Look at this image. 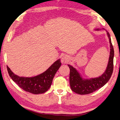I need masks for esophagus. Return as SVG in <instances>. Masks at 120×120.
I'll return each mask as SVG.
<instances>
[{"mask_svg": "<svg viewBox=\"0 0 120 120\" xmlns=\"http://www.w3.org/2000/svg\"><path fill=\"white\" fill-rule=\"evenodd\" d=\"M67 60H68V58L65 57H63L62 58V59H61V62L62 63H65V62H66Z\"/></svg>", "mask_w": 120, "mask_h": 120, "instance_id": "34e87169", "label": "esophagus"}]
</instances>
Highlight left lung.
Here are the masks:
<instances>
[{
	"label": "left lung",
	"instance_id": "obj_1",
	"mask_svg": "<svg viewBox=\"0 0 120 120\" xmlns=\"http://www.w3.org/2000/svg\"><path fill=\"white\" fill-rule=\"evenodd\" d=\"M96 30H99L100 29H98ZM107 34L110 43V56L106 69L101 76L90 79H83L76 68L70 65H68L70 69L69 83L71 90L75 93L80 94L92 93L103 87L110 79L113 69L114 50L109 33L107 32Z\"/></svg>",
	"mask_w": 120,
	"mask_h": 120
}]
</instances>
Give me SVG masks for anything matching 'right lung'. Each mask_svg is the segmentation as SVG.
Segmentation results:
<instances>
[{
    "mask_svg": "<svg viewBox=\"0 0 120 120\" xmlns=\"http://www.w3.org/2000/svg\"><path fill=\"white\" fill-rule=\"evenodd\" d=\"M61 65L60 59L58 60L44 73L33 77H19L14 74L8 66L7 69L11 78L22 90L33 94H40L49 88Z\"/></svg>",
    "mask_w": 120,
    "mask_h": 120,
    "instance_id": "1",
    "label": "right lung"
}]
</instances>
